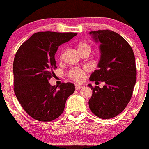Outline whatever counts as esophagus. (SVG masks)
Wrapping results in <instances>:
<instances>
[{
    "label": "esophagus",
    "mask_w": 149,
    "mask_h": 149,
    "mask_svg": "<svg viewBox=\"0 0 149 149\" xmlns=\"http://www.w3.org/2000/svg\"><path fill=\"white\" fill-rule=\"evenodd\" d=\"M75 89H76V90L81 89V88H83V85H81V84H75Z\"/></svg>",
    "instance_id": "obj_1"
}]
</instances>
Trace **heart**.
<instances>
[{
	"mask_svg": "<svg viewBox=\"0 0 149 149\" xmlns=\"http://www.w3.org/2000/svg\"><path fill=\"white\" fill-rule=\"evenodd\" d=\"M77 49L78 52H79V54H82L83 52H91V46L89 45L88 42H81L77 45ZM63 52L61 53L59 57L61 59L63 57ZM89 71V68L88 66H85L83 68H74L72 69L70 71L68 72V77L71 78L72 79L74 80L75 81H78V82H80V81H82L84 78L85 74Z\"/></svg>",
	"mask_w": 149,
	"mask_h": 149,
	"instance_id": "b5f03b06",
	"label": "heart"
}]
</instances>
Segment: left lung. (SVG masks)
Returning <instances> with one entry per match:
<instances>
[{
  "mask_svg": "<svg viewBox=\"0 0 149 149\" xmlns=\"http://www.w3.org/2000/svg\"><path fill=\"white\" fill-rule=\"evenodd\" d=\"M89 33L95 42H101L99 69L92 73L90 80L105 83L102 88L88 84L92 90L89 107L97 117L110 119L123 112L132 97L137 74L134 54L127 40L114 31L104 30Z\"/></svg>",
  "mask_w": 149,
  "mask_h": 149,
  "instance_id": "8db88e82",
  "label": "left lung"
}]
</instances>
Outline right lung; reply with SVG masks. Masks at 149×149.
Listing matches in <instances>:
<instances>
[{
	"mask_svg": "<svg viewBox=\"0 0 149 149\" xmlns=\"http://www.w3.org/2000/svg\"><path fill=\"white\" fill-rule=\"evenodd\" d=\"M77 33L37 32L22 43L14 58V92L23 109L39 121H50L59 117L67 98L75 91L72 83L51 86L48 81L57 68L55 54L61 44Z\"/></svg>",
	"mask_w": 149,
	"mask_h": 149,
	"instance_id": "right-lung-1",
	"label": "right lung"
}]
</instances>
